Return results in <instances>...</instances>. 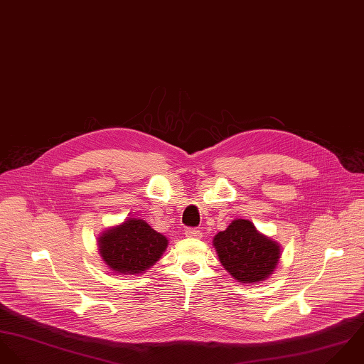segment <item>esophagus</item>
Wrapping results in <instances>:
<instances>
[{"label":"esophagus","mask_w":364,"mask_h":364,"mask_svg":"<svg viewBox=\"0 0 364 364\" xmlns=\"http://www.w3.org/2000/svg\"><path fill=\"white\" fill-rule=\"evenodd\" d=\"M186 236H187V237H196V239H198V237L203 236V233H201V230H198V229H196V228H187V229H186Z\"/></svg>","instance_id":"1"}]
</instances>
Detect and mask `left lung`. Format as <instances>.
Masks as SVG:
<instances>
[{
    "mask_svg": "<svg viewBox=\"0 0 364 364\" xmlns=\"http://www.w3.org/2000/svg\"><path fill=\"white\" fill-rule=\"evenodd\" d=\"M213 245L223 269L240 284H257L276 270L282 247L247 219H235L214 236Z\"/></svg>",
    "mask_w": 364,
    "mask_h": 364,
    "instance_id": "1",
    "label": "left lung"
}]
</instances>
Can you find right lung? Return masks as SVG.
Segmentation results:
<instances>
[{
    "label": "right lung",
    "instance_id": "1",
    "mask_svg": "<svg viewBox=\"0 0 364 364\" xmlns=\"http://www.w3.org/2000/svg\"><path fill=\"white\" fill-rule=\"evenodd\" d=\"M168 240L144 219L128 218L104 230L98 252L107 267L118 276H136L150 269L166 252Z\"/></svg>",
    "mask_w": 364,
    "mask_h": 364
}]
</instances>
